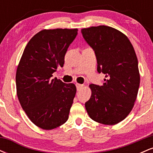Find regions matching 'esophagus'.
Wrapping results in <instances>:
<instances>
[{"label": "esophagus", "mask_w": 153, "mask_h": 153, "mask_svg": "<svg viewBox=\"0 0 153 153\" xmlns=\"http://www.w3.org/2000/svg\"><path fill=\"white\" fill-rule=\"evenodd\" d=\"M84 85H82V84H79V83H76V87H77V90L80 91V89H82L83 88Z\"/></svg>", "instance_id": "obj_1"}]
</instances>
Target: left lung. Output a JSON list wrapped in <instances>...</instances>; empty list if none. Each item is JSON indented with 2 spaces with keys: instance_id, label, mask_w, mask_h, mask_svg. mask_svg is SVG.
<instances>
[{
  "instance_id": "left-lung-1",
  "label": "left lung",
  "mask_w": 153,
  "mask_h": 153,
  "mask_svg": "<svg viewBox=\"0 0 153 153\" xmlns=\"http://www.w3.org/2000/svg\"><path fill=\"white\" fill-rule=\"evenodd\" d=\"M81 32L95 51L98 72L106 78L101 86L89 85L85 109L95 122L114 125L129 114L137 96L140 75L134 47L125 34L110 26H91Z\"/></svg>"
}]
</instances>
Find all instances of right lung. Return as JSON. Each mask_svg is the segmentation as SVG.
Masks as SVG:
<instances>
[{
    "mask_svg": "<svg viewBox=\"0 0 153 153\" xmlns=\"http://www.w3.org/2000/svg\"><path fill=\"white\" fill-rule=\"evenodd\" d=\"M78 29H43L29 40L16 74L17 96L29 119L38 127L55 129L67 122L76 87L54 78L63 67Z\"/></svg>",
    "mask_w": 153,
    "mask_h": 153,
    "instance_id": "add662e5",
    "label": "right lung"
}]
</instances>
